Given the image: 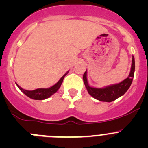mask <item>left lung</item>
<instances>
[{
	"label": "left lung",
	"instance_id": "obj_1",
	"mask_svg": "<svg viewBox=\"0 0 148 148\" xmlns=\"http://www.w3.org/2000/svg\"><path fill=\"white\" fill-rule=\"evenodd\" d=\"M135 58L132 56V66H131L130 72L127 78L125 79L121 82L114 84L109 85L103 88H96L89 86L87 80V71L84 72L83 75V80L86 86L87 92L95 99L101 102H111L115 100L117 98L120 97L124 95L130 86L132 82L135 74Z\"/></svg>",
	"mask_w": 148,
	"mask_h": 148
}]
</instances>
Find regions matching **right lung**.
<instances>
[{"label": "right lung", "instance_id": "add662e5", "mask_svg": "<svg viewBox=\"0 0 148 148\" xmlns=\"http://www.w3.org/2000/svg\"><path fill=\"white\" fill-rule=\"evenodd\" d=\"M69 71L66 73L65 74H64L63 77L59 79V81L57 83L55 84L54 85H53L52 86L49 88H39V89H36L35 90L32 91H28L26 90V89H23L21 86H19V85H18L16 84V85L18 86V87L19 88L21 91L23 92V94L28 97L29 98L32 99H36V100H43V99H47V98L50 97L51 95H53V94L56 93L59 89L60 88L61 85H62V82H63L64 78L67 74H68Z\"/></svg>", "mask_w": 148, "mask_h": 148}]
</instances>
